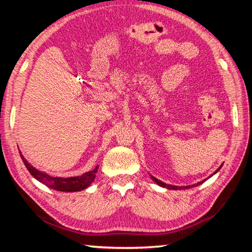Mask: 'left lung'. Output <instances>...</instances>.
<instances>
[{"label":"left lung","instance_id":"8db88e82","mask_svg":"<svg viewBox=\"0 0 252 252\" xmlns=\"http://www.w3.org/2000/svg\"><path fill=\"white\" fill-rule=\"evenodd\" d=\"M221 167H222V164L220 165V167L216 170L215 172H213L210 177H212L213 174H216L217 172L219 171V170L221 169ZM151 176V174H150ZM209 177V178H210ZM209 178H207V179H209ZM151 179L153 181H155L158 186H160V187H163V188H167V189H170V190H181V189H189V188H191L192 186H185V187H177V186H172V185H167V183H164V182H162V181H160V180H158L157 178H155L153 176H151ZM207 179H204V180H202V181H200V182H198V183H195V185H193V187H195V186H199V185H201V183H203L204 181L207 180Z\"/></svg>","mask_w":252,"mask_h":252}]
</instances>
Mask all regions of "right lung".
I'll return each instance as SVG.
<instances>
[{
	"label": "right lung",
	"instance_id": "right-lung-1",
	"mask_svg": "<svg viewBox=\"0 0 252 252\" xmlns=\"http://www.w3.org/2000/svg\"><path fill=\"white\" fill-rule=\"evenodd\" d=\"M20 156L21 159L24 162L25 167L29 170V172L31 173L37 181L43 183V185L51 188V189H54L57 191H63V192H76V191L87 189V188L90 187L91 183L94 181V179L96 177V171L97 169H99V165H96V167L91 170V171L85 172L78 177H51L48 173L42 172L40 170L34 168L32 164H30L27 159H24V157L21 152Z\"/></svg>",
	"mask_w": 252,
	"mask_h": 252
}]
</instances>
